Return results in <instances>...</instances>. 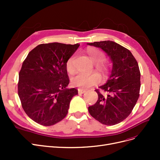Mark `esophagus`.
Masks as SVG:
<instances>
[{"label":"esophagus","instance_id":"1","mask_svg":"<svg viewBox=\"0 0 160 160\" xmlns=\"http://www.w3.org/2000/svg\"><path fill=\"white\" fill-rule=\"evenodd\" d=\"M86 92V90L85 89H78V93L79 94H83L84 93H85Z\"/></svg>","mask_w":160,"mask_h":160}]
</instances>
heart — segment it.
<instances>
[{
	"instance_id": "obj_1",
	"label": "heart",
	"mask_w": 160,
	"mask_h": 160,
	"mask_svg": "<svg viewBox=\"0 0 160 160\" xmlns=\"http://www.w3.org/2000/svg\"><path fill=\"white\" fill-rule=\"evenodd\" d=\"M87 52L88 53L90 59L96 64L97 67L99 70L105 71L107 69V66L104 63L106 60V55L102 51L95 47H90L87 50ZM74 59L75 57L72 55L70 57L66 62V69L69 73H72L75 71L73 64ZM98 81L99 77L95 73L87 74L80 72L71 79V83L72 85L83 89H87L92 85H94Z\"/></svg>"
}]
</instances>
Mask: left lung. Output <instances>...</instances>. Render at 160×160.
Segmentation results:
<instances>
[{"instance_id":"obj_1","label":"left lung","mask_w":160,"mask_h":160,"mask_svg":"<svg viewBox=\"0 0 160 160\" xmlns=\"http://www.w3.org/2000/svg\"><path fill=\"white\" fill-rule=\"evenodd\" d=\"M99 47L113 61V68L106 84L95 91L98 99L89 106L90 115L106 125L118 124L126 119L139 96L140 71L136 59L129 50L111 41L88 43Z\"/></svg>"}]
</instances>
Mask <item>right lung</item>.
<instances>
[{
	"label": "right lung",
	"instance_id": "add662e5",
	"mask_svg": "<svg viewBox=\"0 0 160 160\" xmlns=\"http://www.w3.org/2000/svg\"><path fill=\"white\" fill-rule=\"evenodd\" d=\"M79 44H41L31 51L18 74V94L22 109L36 123L50 126L65 118L78 90L67 89L66 62Z\"/></svg>",
	"mask_w": 160,
	"mask_h": 160
}]
</instances>
